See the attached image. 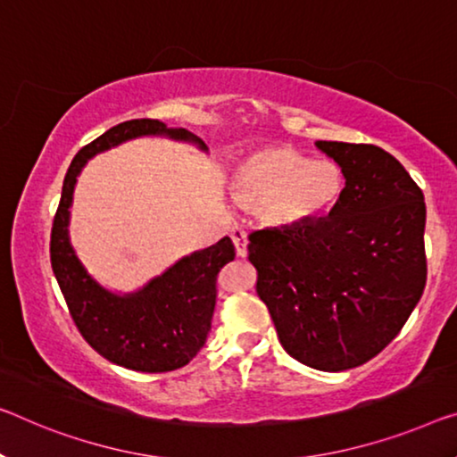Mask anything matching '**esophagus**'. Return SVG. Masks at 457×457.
Masks as SVG:
<instances>
[{"label":"esophagus","instance_id":"esophagus-1","mask_svg":"<svg viewBox=\"0 0 457 457\" xmlns=\"http://www.w3.org/2000/svg\"><path fill=\"white\" fill-rule=\"evenodd\" d=\"M230 238H233L235 243V249H237V255L238 257H245L247 255V233L241 227H233V230H230Z\"/></svg>","mask_w":457,"mask_h":457}]
</instances>
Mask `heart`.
<instances>
[{"instance_id":"1","label":"heart","mask_w":457,"mask_h":457,"mask_svg":"<svg viewBox=\"0 0 457 457\" xmlns=\"http://www.w3.org/2000/svg\"><path fill=\"white\" fill-rule=\"evenodd\" d=\"M343 192V173L331 161H311L290 146H263L235 171V194L255 204L265 227L294 228L328 212Z\"/></svg>"}]
</instances>
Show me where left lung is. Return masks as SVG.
Returning a JSON list of instances; mask_svg holds the SVG:
<instances>
[{"label":"left lung","instance_id":"1","mask_svg":"<svg viewBox=\"0 0 457 457\" xmlns=\"http://www.w3.org/2000/svg\"><path fill=\"white\" fill-rule=\"evenodd\" d=\"M345 187L325 219L249 235L257 296L282 347L320 371L370 361L409 320L427 282L425 200L376 145L317 140Z\"/></svg>","mask_w":457,"mask_h":457}]
</instances>
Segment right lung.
<instances>
[{"instance_id": "obj_1", "label": "right lung", "mask_w": 457, "mask_h": 457, "mask_svg": "<svg viewBox=\"0 0 457 457\" xmlns=\"http://www.w3.org/2000/svg\"><path fill=\"white\" fill-rule=\"evenodd\" d=\"M138 137L187 140L206 151V145L192 132L167 129V124L151 118L112 126L91 140L77 153L62 181L51 233V263L83 339L112 363L159 374L184 368L204 347L216 306V276L235 259V245L224 237L212 247L181 257L130 294L110 292L89 276L69 241V208L77 175L97 153Z\"/></svg>"}]
</instances>
